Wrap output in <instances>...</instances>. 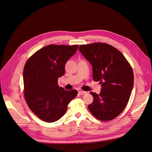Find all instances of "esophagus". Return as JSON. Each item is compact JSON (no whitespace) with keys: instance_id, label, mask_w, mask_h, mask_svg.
<instances>
[{"instance_id":"34e87169","label":"esophagus","mask_w":152,"mask_h":152,"mask_svg":"<svg viewBox=\"0 0 152 152\" xmlns=\"http://www.w3.org/2000/svg\"><path fill=\"white\" fill-rule=\"evenodd\" d=\"M78 93L80 95H83L85 94H87V92L84 91H78Z\"/></svg>"}]
</instances>
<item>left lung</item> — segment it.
Segmentation results:
<instances>
[{
    "label": "left lung",
    "instance_id": "obj_1",
    "mask_svg": "<svg viewBox=\"0 0 152 152\" xmlns=\"http://www.w3.org/2000/svg\"><path fill=\"white\" fill-rule=\"evenodd\" d=\"M79 50L93 68L94 81L100 82L99 94L91 92L93 102L88 106L91 114L102 121L119 115L127 106L133 90V69L120 51L104 43L80 45Z\"/></svg>",
    "mask_w": 152,
    "mask_h": 152
}]
</instances>
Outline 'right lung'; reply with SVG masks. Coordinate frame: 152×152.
Listing matches in <instances>:
<instances>
[{
  "label": "right lung",
  "instance_id": "add662e5",
  "mask_svg": "<svg viewBox=\"0 0 152 152\" xmlns=\"http://www.w3.org/2000/svg\"><path fill=\"white\" fill-rule=\"evenodd\" d=\"M78 47L48 45L38 50L25 63L23 73L25 101L42 120L48 123L59 120L78 94L76 89L66 91L57 84L58 78L64 74L67 61Z\"/></svg>",
  "mask_w": 152,
  "mask_h": 152
}]
</instances>
